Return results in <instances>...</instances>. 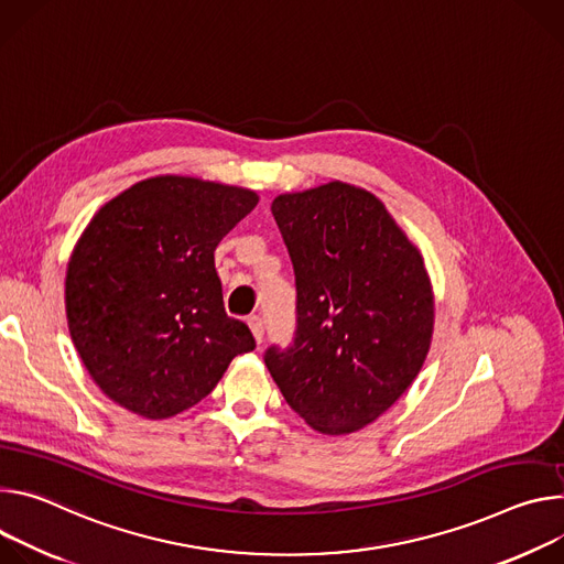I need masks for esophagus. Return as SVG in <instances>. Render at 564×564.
<instances>
[{"label":"esophagus","instance_id":"esophagus-1","mask_svg":"<svg viewBox=\"0 0 564 564\" xmlns=\"http://www.w3.org/2000/svg\"><path fill=\"white\" fill-rule=\"evenodd\" d=\"M248 327H250V334H253V338H256V343L260 345L262 340H264V323H262V318L260 316H248Z\"/></svg>","mask_w":564,"mask_h":564}]
</instances>
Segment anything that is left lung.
Wrapping results in <instances>:
<instances>
[{
	"instance_id": "8db88e82",
	"label": "left lung",
	"mask_w": 564,
	"mask_h": 564,
	"mask_svg": "<svg viewBox=\"0 0 564 564\" xmlns=\"http://www.w3.org/2000/svg\"><path fill=\"white\" fill-rule=\"evenodd\" d=\"M295 271L297 332L267 367L295 414L349 434L414 383L434 332L432 282L416 243L365 187L329 181L271 204Z\"/></svg>"
}]
</instances>
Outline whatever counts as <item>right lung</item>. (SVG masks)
Wrapping results in <instances>:
<instances>
[{
	"label": "right lung",
	"mask_w": 564,
	"mask_h": 564,
	"mask_svg": "<svg viewBox=\"0 0 564 564\" xmlns=\"http://www.w3.org/2000/svg\"><path fill=\"white\" fill-rule=\"evenodd\" d=\"M258 202L248 187L159 174L98 208L69 258L65 306L105 397L167 419L256 349L250 329L226 314L215 248Z\"/></svg>",
	"instance_id": "add662e5"
}]
</instances>
